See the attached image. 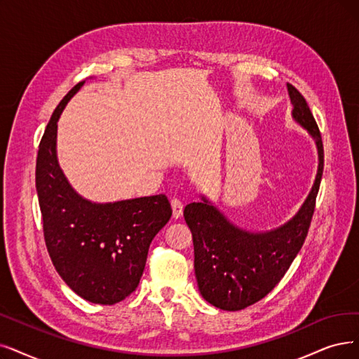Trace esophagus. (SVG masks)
Here are the masks:
<instances>
[{
    "instance_id": "34e87169",
    "label": "esophagus",
    "mask_w": 359,
    "mask_h": 359,
    "mask_svg": "<svg viewBox=\"0 0 359 359\" xmlns=\"http://www.w3.org/2000/svg\"><path fill=\"white\" fill-rule=\"evenodd\" d=\"M170 206H172V213H174V218H180L182 215V209H184V205L181 200L174 197L170 200Z\"/></svg>"
}]
</instances>
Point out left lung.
Returning a JSON list of instances; mask_svg holds the SVG:
<instances>
[{"label": "left lung", "instance_id": "left-lung-1", "mask_svg": "<svg viewBox=\"0 0 359 359\" xmlns=\"http://www.w3.org/2000/svg\"><path fill=\"white\" fill-rule=\"evenodd\" d=\"M293 118L317 141L320 165L313 187L296 217L276 231L250 234L229 224L219 210L203 203L184 209L194 246V271L202 296L224 311L245 309L264 299L290 268L302 249L320 190L324 149L313 114L292 83H287Z\"/></svg>", "mask_w": 359, "mask_h": 359}]
</instances>
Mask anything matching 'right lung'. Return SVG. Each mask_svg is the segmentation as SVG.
I'll return each instance as SVG.
<instances>
[{"label":"right lung","instance_id":"add662e5","mask_svg":"<svg viewBox=\"0 0 359 359\" xmlns=\"http://www.w3.org/2000/svg\"><path fill=\"white\" fill-rule=\"evenodd\" d=\"M82 85L65 95L41 138L36 191L55 271L88 302L114 305L137 289L150 243L170 219L172 209L165 194L95 205L72 190L57 163V121Z\"/></svg>","mask_w":359,"mask_h":359}]
</instances>
